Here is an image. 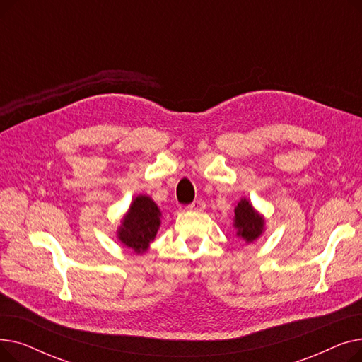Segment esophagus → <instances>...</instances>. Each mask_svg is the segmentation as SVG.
I'll return each mask as SVG.
<instances>
[{
	"mask_svg": "<svg viewBox=\"0 0 362 362\" xmlns=\"http://www.w3.org/2000/svg\"><path fill=\"white\" fill-rule=\"evenodd\" d=\"M186 208H187L189 211H195V213H199V211H202L204 208H205V202H204L202 199H197V201H194L192 204H189Z\"/></svg>",
	"mask_w": 362,
	"mask_h": 362,
	"instance_id": "1",
	"label": "esophagus"
}]
</instances>
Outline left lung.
Returning a JSON list of instances; mask_svg holds the SVG:
<instances>
[{"label": "left lung", "mask_w": 362, "mask_h": 362, "mask_svg": "<svg viewBox=\"0 0 362 362\" xmlns=\"http://www.w3.org/2000/svg\"><path fill=\"white\" fill-rule=\"evenodd\" d=\"M235 227L238 236L246 242H254L264 230V218L259 216L248 199H242L235 208Z\"/></svg>", "instance_id": "obj_1"}]
</instances>
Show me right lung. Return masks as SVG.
Wrapping results in <instances>:
<instances>
[{"instance_id": "right-lung-1", "label": "right lung", "mask_w": 362, "mask_h": 362, "mask_svg": "<svg viewBox=\"0 0 362 362\" xmlns=\"http://www.w3.org/2000/svg\"><path fill=\"white\" fill-rule=\"evenodd\" d=\"M160 210L157 204L146 195H139L133 199L127 214L123 217L119 239L127 248L141 254L148 250L154 240L160 226Z\"/></svg>"}]
</instances>
